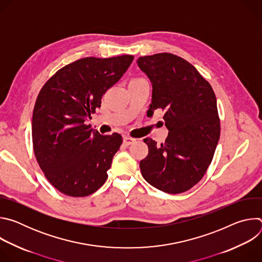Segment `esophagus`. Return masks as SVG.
Returning a JSON list of instances; mask_svg holds the SVG:
<instances>
[{"label": "esophagus", "mask_w": 262, "mask_h": 262, "mask_svg": "<svg viewBox=\"0 0 262 262\" xmlns=\"http://www.w3.org/2000/svg\"><path fill=\"white\" fill-rule=\"evenodd\" d=\"M135 141H136L135 138H130V137H124V138H123V144H124L125 146H128V145L133 144Z\"/></svg>", "instance_id": "obj_1"}]
</instances>
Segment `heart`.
Wrapping results in <instances>:
<instances>
[{
    "mask_svg": "<svg viewBox=\"0 0 262 262\" xmlns=\"http://www.w3.org/2000/svg\"><path fill=\"white\" fill-rule=\"evenodd\" d=\"M138 81H143V80H135V81H133V82H138Z\"/></svg>",
    "mask_w": 262,
    "mask_h": 262,
    "instance_id": "b5f03b06",
    "label": "heart"
}]
</instances>
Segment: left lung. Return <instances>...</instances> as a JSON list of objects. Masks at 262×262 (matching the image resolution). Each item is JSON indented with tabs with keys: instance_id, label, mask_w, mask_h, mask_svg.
Returning <instances> with one entry per match:
<instances>
[{
	"instance_id": "1",
	"label": "left lung",
	"mask_w": 262,
	"mask_h": 262,
	"mask_svg": "<svg viewBox=\"0 0 262 262\" xmlns=\"http://www.w3.org/2000/svg\"><path fill=\"white\" fill-rule=\"evenodd\" d=\"M137 63L152 85L147 115L164 110L169 130L161 145L143 140L148 156L140 162L142 176L165 193H183L204 176L220 139L214 92L191 63L173 54L140 57Z\"/></svg>"
}]
</instances>
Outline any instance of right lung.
<instances>
[{
	"label": "right lung",
	"mask_w": 262,
	"mask_h": 262,
	"mask_svg": "<svg viewBox=\"0 0 262 262\" xmlns=\"http://www.w3.org/2000/svg\"><path fill=\"white\" fill-rule=\"evenodd\" d=\"M133 60L130 55L80 59L58 70L40 90L32 119L34 154L61 193L85 197L106 180L122 137L117 133L102 136L85 121Z\"/></svg>",
	"instance_id": "right-lung-1"
}]
</instances>
